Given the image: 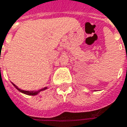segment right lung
<instances>
[{"instance_id":"add662e5","label":"right lung","mask_w":127,"mask_h":127,"mask_svg":"<svg viewBox=\"0 0 127 127\" xmlns=\"http://www.w3.org/2000/svg\"><path fill=\"white\" fill-rule=\"evenodd\" d=\"M12 83V82H11ZM13 85H14V87H16V88L17 89L18 91L21 92V93H23L24 94H26V95H36L38 94L40 92V91H44L45 89H47V87H44L43 89H40V90H38V91H25V90H23V89H21L18 88L17 86L16 85H14V83H12Z\"/></svg>"}]
</instances>
